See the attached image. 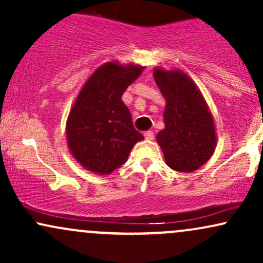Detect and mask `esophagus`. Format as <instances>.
<instances>
[{
	"label": "esophagus",
	"mask_w": 263,
	"mask_h": 263,
	"mask_svg": "<svg viewBox=\"0 0 263 263\" xmlns=\"http://www.w3.org/2000/svg\"><path fill=\"white\" fill-rule=\"evenodd\" d=\"M144 138L148 141H152L153 138H155V135H153L152 131H147V132H144Z\"/></svg>",
	"instance_id": "34e87169"
}]
</instances>
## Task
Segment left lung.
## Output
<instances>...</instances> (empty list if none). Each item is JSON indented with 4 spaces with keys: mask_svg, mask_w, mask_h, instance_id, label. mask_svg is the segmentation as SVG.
<instances>
[{
    "mask_svg": "<svg viewBox=\"0 0 263 263\" xmlns=\"http://www.w3.org/2000/svg\"><path fill=\"white\" fill-rule=\"evenodd\" d=\"M157 86L165 99L164 128L157 134L168 167L192 173L213 156L216 147L214 117L197 84L178 69L153 70Z\"/></svg>",
    "mask_w": 263,
    "mask_h": 263,
    "instance_id": "8db88e82",
    "label": "left lung"
}]
</instances>
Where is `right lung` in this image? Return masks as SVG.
<instances>
[{
  "label": "right lung",
  "mask_w": 263,
  "mask_h": 263,
  "mask_svg": "<svg viewBox=\"0 0 263 263\" xmlns=\"http://www.w3.org/2000/svg\"><path fill=\"white\" fill-rule=\"evenodd\" d=\"M144 66L107 62L99 66L81 87L66 120V143L85 170L106 176L127 161L143 136L132 125L122 93Z\"/></svg>",
  "instance_id": "add662e5"
}]
</instances>
